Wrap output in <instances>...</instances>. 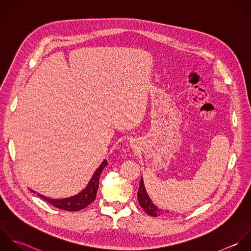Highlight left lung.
<instances>
[{"mask_svg": "<svg viewBox=\"0 0 251 251\" xmlns=\"http://www.w3.org/2000/svg\"><path fill=\"white\" fill-rule=\"evenodd\" d=\"M138 201H139L141 207L146 211V213H148L149 215H151L152 217H157L164 213V211L162 209L158 208L150 199V197L146 191V187H145L143 178H141V182H140V188H139V192H138Z\"/></svg>", "mask_w": 251, "mask_h": 251, "instance_id": "obj_1", "label": "left lung"}]
</instances>
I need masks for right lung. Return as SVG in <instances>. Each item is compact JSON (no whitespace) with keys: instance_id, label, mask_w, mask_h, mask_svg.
Instances as JSON below:
<instances>
[{"instance_id":"obj_1","label":"right lung","mask_w":251,"mask_h":251,"mask_svg":"<svg viewBox=\"0 0 251 251\" xmlns=\"http://www.w3.org/2000/svg\"><path fill=\"white\" fill-rule=\"evenodd\" d=\"M107 165V161L104 159L100 167L95 171L94 175L92 176L91 180L89 181L87 187L81 191L79 194L70 197V198H65V199H50L48 197H45L43 195L37 194L41 199L45 200L51 205H53L56 208L66 210V211H79L86 206H88L90 203H92L97 196V191L99 189V181H100V176L103 170V168ZM33 193V190H30Z\"/></svg>"}]
</instances>
